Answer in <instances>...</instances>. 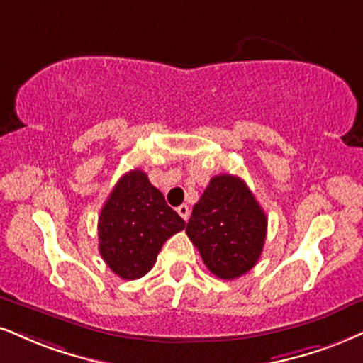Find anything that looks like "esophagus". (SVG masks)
Returning <instances> with one entry per match:
<instances>
[{
  "label": "esophagus",
  "mask_w": 363,
  "mask_h": 363,
  "mask_svg": "<svg viewBox=\"0 0 363 363\" xmlns=\"http://www.w3.org/2000/svg\"><path fill=\"white\" fill-rule=\"evenodd\" d=\"M177 212L180 213V217L183 218V220H189V217H190V208H189V205L186 203H183V205H180V207L177 208Z\"/></svg>",
  "instance_id": "esophagus-1"
}]
</instances>
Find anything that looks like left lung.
Returning a JSON list of instances; mask_svg holds the SVG:
<instances>
[{"label":"left lung","instance_id":"1","mask_svg":"<svg viewBox=\"0 0 363 363\" xmlns=\"http://www.w3.org/2000/svg\"><path fill=\"white\" fill-rule=\"evenodd\" d=\"M267 217L244 180L217 174L194 205L186 234L205 266L220 279H235L256 266Z\"/></svg>","mask_w":363,"mask_h":363}]
</instances>
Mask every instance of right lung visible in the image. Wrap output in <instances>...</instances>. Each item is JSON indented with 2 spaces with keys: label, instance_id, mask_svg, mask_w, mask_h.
Here are the masks:
<instances>
[{
  "label": "right lung",
  "instance_id": "obj_1",
  "mask_svg": "<svg viewBox=\"0 0 363 363\" xmlns=\"http://www.w3.org/2000/svg\"><path fill=\"white\" fill-rule=\"evenodd\" d=\"M185 229L161 191L141 169L119 178L99 216V252L114 274L140 279L155 266L163 244Z\"/></svg>",
  "mask_w": 363,
  "mask_h": 363
}]
</instances>
